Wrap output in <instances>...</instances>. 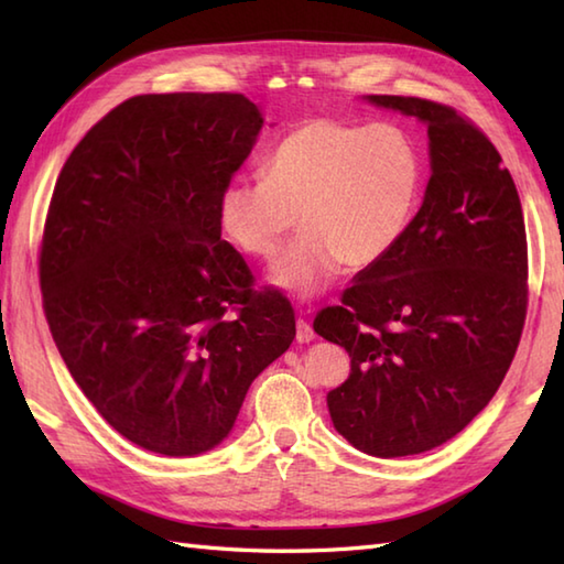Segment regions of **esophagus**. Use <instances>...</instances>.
Segmentation results:
<instances>
[{
	"mask_svg": "<svg viewBox=\"0 0 564 564\" xmlns=\"http://www.w3.org/2000/svg\"><path fill=\"white\" fill-rule=\"evenodd\" d=\"M295 339H297V344H307V341L315 339V332H313V327H310V322L297 319V325H295Z\"/></svg>",
	"mask_w": 564,
	"mask_h": 564,
	"instance_id": "obj_1",
	"label": "esophagus"
}]
</instances>
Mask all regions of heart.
<instances>
[{"label":"heart","instance_id":"b5f03b06","mask_svg":"<svg viewBox=\"0 0 564 564\" xmlns=\"http://www.w3.org/2000/svg\"><path fill=\"white\" fill-rule=\"evenodd\" d=\"M422 184V152L402 126L313 118L269 152L263 176L225 184L218 220L242 254L271 259L301 215L303 237L267 279L310 301L337 281L344 263L373 267L400 245Z\"/></svg>","mask_w":564,"mask_h":564}]
</instances>
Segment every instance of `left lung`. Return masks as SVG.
Masks as SVG:
<instances>
[{
	"mask_svg": "<svg viewBox=\"0 0 564 564\" xmlns=\"http://www.w3.org/2000/svg\"><path fill=\"white\" fill-rule=\"evenodd\" d=\"M364 99L426 126L431 176L400 245L356 273L315 332L351 356L327 392L334 429L402 458L460 434L495 398L521 339L529 254L519 191L480 130L426 99Z\"/></svg>",
	"mask_w": 564,
	"mask_h": 564,
	"instance_id": "obj_1",
	"label": "left lung"
}]
</instances>
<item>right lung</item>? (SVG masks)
<instances>
[{
  "instance_id": "add662e5",
  "label": "right lung",
  "mask_w": 564,
  "mask_h": 564,
  "mask_svg": "<svg viewBox=\"0 0 564 564\" xmlns=\"http://www.w3.org/2000/svg\"><path fill=\"white\" fill-rule=\"evenodd\" d=\"M261 128L242 94L133 97L72 150L47 210L41 291L57 351L118 434L170 458L223 443L295 339L289 301L251 291L220 239V191Z\"/></svg>"
}]
</instances>
